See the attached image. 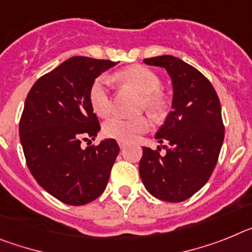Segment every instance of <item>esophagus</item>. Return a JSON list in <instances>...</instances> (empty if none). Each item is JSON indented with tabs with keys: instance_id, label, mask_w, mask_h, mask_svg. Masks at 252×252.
I'll list each match as a JSON object with an SVG mask.
<instances>
[{
	"instance_id": "34e87169",
	"label": "esophagus",
	"mask_w": 252,
	"mask_h": 252,
	"mask_svg": "<svg viewBox=\"0 0 252 252\" xmlns=\"http://www.w3.org/2000/svg\"><path fill=\"white\" fill-rule=\"evenodd\" d=\"M119 147L120 150H123V148L126 147V143H124V142H119Z\"/></svg>"
}]
</instances>
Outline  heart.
<instances>
[{
	"instance_id": "obj_1",
	"label": "heart",
	"mask_w": 252,
	"mask_h": 252,
	"mask_svg": "<svg viewBox=\"0 0 252 252\" xmlns=\"http://www.w3.org/2000/svg\"><path fill=\"white\" fill-rule=\"evenodd\" d=\"M114 77L126 86L142 95L141 109L147 110L152 117H161L167 109L168 97L161 89V78L151 68L142 64L129 65L115 72ZM89 102L94 113L100 118H106L111 113V100L108 80L99 76L93 81L89 89ZM151 122L147 117L135 119L111 118L105 122L102 133L105 137L119 142H133L143 133L148 132Z\"/></svg>"
}]
</instances>
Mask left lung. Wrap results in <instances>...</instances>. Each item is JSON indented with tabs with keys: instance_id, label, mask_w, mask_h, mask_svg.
<instances>
[{
	"instance_id": "left-lung-1",
	"label": "left lung",
	"mask_w": 252,
	"mask_h": 252,
	"mask_svg": "<svg viewBox=\"0 0 252 252\" xmlns=\"http://www.w3.org/2000/svg\"><path fill=\"white\" fill-rule=\"evenodd\" d=\"M143 63L167 71L174 97L172 110L156 134L159 143H166V153L143 147L139 175L153 196L183 202L204 187L217 165L224 139L220 102L204 74L176 57H153Z\"/></svg>"
}]
</instances>
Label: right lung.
<instances>
[{"mask_svg":"<svg viewBox=\"0 0 252 252\" xmlns=\"http://www.w3.org/2000/svg\"><path fill=\"white\" fill-rule=\"evenodd\" d=\"M117 64L108 60L72 57L41 76L29 91L19 133L30 172L62 203L84 205L108 185L119 153L113 138L81 148L100 130L89 102L93 81ZM89 144V143H87Z\"/></svg>","mask_w":252,"mask_h":252,"instance_id":"1","label":"right lung"}]
</instances>
